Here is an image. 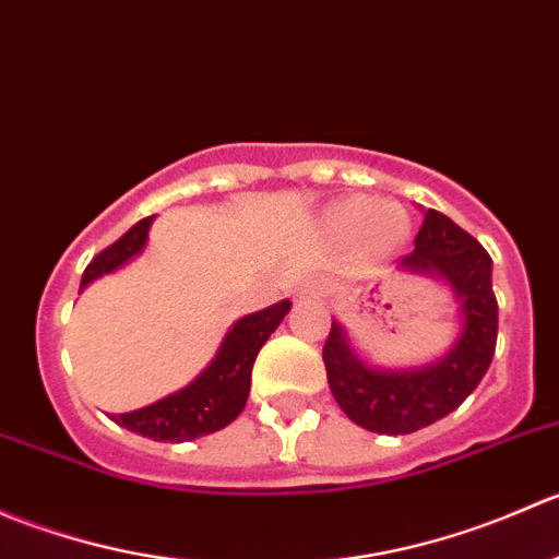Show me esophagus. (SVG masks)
I'll list each match as a JSON object with an SVG mask.
<instances>
[{
    "label": "esophagus",
    "mask_w": 559,
    "mask_h": 559,
    "mask_svg": "<svg viewBox=\"0 0 559 559\" xmlns=\"http://www.w3.org/2000/svg\"><path fill=\"white\" fill-rule=\"evenodd\" d=\"M321 292H324V289H321L319 281L306 278L300 286H297V300H300V302H306V300H319Z\"/></svg>",
    "instance_id": "esophagus-1"
}]
</instances>
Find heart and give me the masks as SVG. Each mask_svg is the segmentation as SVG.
<instances>
[{
	"mask_svg": "<svg viewBox=\"0 0 559 559\" xmlns=\"http://www.w3.org/2000/svg\"><path fill=\"white\" fill-rule=\"evenodd\" d=\"M335 224L341 229H368L370 238L376 243L389 246L397 243L405 235V216L397 205H389V202H381V205H373L370 200H348L343 202L335 211Z\"/></svg>",
	"mask_w": 559,
	"mask_h": 559,
	"instance_id": "heart-1",
	"label": "heart"
}]
</instances>
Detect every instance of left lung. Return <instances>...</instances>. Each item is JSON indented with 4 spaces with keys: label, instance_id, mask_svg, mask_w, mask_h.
Segmentation results:
<instances>
[{
    "label": "left lung",
    "instance_id": "obj_1",
    "mask_svg": "<svg viewBox=\"0 0 559 559\" xmlns=\"http://www.w3.org/2000/svg\"><path fill=\"white\" fill-rule=\"evenodd\" d=\"M414 246L397 270L443 281L460 302V332L449 352L419 368H376L357 357L335 319L324 343L332 397L354 425L379 436H408L460 408L487 373L498 341L492 259L484 246L438 211L425 213Z\"/></svg>",
    "mask_w": 559,
    "mask_h": 559
}]
</instances>
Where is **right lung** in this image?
<instances>
[{"mask_svg":"<svg viewBox=\"0 0 559 559\" xmlns=\"http://www.w3.org/2000/svg\"><path fill=\"white\" fill-rule=\"evenodd\" d=\"M151 224H154V216L143 218L123 238H118L103 253H97L83 273L81 292L103 275L116 273L118 267L140 257L148 243ZM289 308V300H281L264 311L238 319L224 335L216 357L205 365V370L191 384L145 405V408L129 411V414H110V419L127 430L138 432V436L167 443L194 441V438L211 436V432L227 427L246 408L248 392H251V368L259 348L267 343V337L284 321Z\"/></svg>","mask_w":559,"mask_h":559,"instance_id":"obj_1","label":"right lung"}]
</instances>
